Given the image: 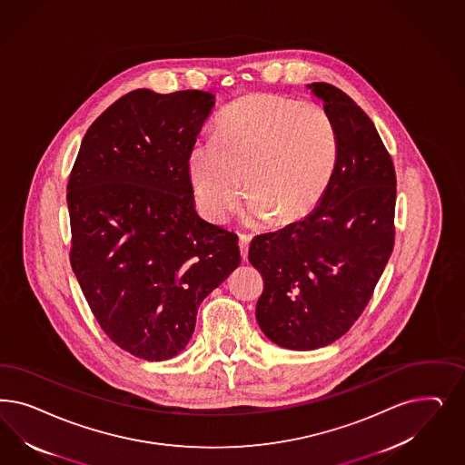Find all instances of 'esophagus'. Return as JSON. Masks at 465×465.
Returning a JSON list of instances; mask_svg holds the SVG:
<instances>
[{
    "mask_svg": "<svg viewBox=\"0 0 465 465\" xmlns=\"http://www.w3.org/2000/svg\"><path fill=\"white\" fill-rule=\"evenodd\" d=\"M250 241H252L250 236H246V234H240V252L241 258H242V260H246V256H248V246H250Z\"/></svg>",
    "mask_w": 465,
    "mask_h": 465,
    "instance_id": "esophagus-1",
    "label": "esophagus"
}]
</instances>
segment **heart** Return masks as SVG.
<instances>
[{
	"instance_id": "b5f03b06",
	"label": "heart",
	"mask_w": 465,
	"mask_h": 465,
	"mask_svg": "<svg viewBox=\"0 0 465 465\" xmlns=\"http://www.w3.org/2000/svg\"><path fill=\"white\" fill-rule=\"evenodd\" d=\"M339 164V135L327 109L277 94H250L229 105L215 136L190 152L200 212L223 223L242 196L250 215L291 224L316 209Z\"/></svg>"
}]
</instances>
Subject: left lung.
<instances>
[{"instance_id":"1","label":"left lung","mask_w":465,"mask_h":465,"mask_svg":"<svg viewBox=\"0 0 465 465\" xmlns=\"http://www.w3.org/2000/svg\"><path fill=\"white\" fill-rule=\"evenodd\" d=\"M308 87L337 128L335 174L304 221L256 236L248 252L263 277L256 322L292 351L331 344L354 325L395 242V167L373 121L342 90Z\"/></svg>"}]
</instances>
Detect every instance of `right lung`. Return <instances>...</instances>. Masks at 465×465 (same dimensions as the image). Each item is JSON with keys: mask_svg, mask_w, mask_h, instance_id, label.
<instances>
[{"mask_svg": "<svg viewBox=\"0 0 465 465\" xmlns=\"http://www.w3.org/2000/svg\"><path fill=\"white\" fill-rule=\"evenodd\" d=\"M213 99L124 94L90 124L70 173L72 269L105 335L142 360L180 354L200 302L240 265L238 236L193 205L190 152Z\"/></svg>", "mask_w": 465, "mask_h": 465, "instance_id": "add662e5", "label": "right lung"}]
</instances>
